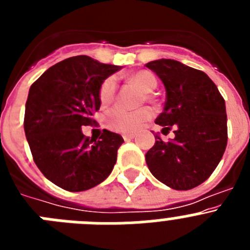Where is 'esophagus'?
<instances>
[{
	"label": "esophagus",
	"mask_w": 250,
	"mask_h": 250,
	"mask_svg": "<svg viewBox=\"0 0 250 250\" xmlns=\"http://www.w3.org/2000/svg\"><path fill=\"white\" fill-rule=\"evenodd\" d=\"M123 138L125 141H129V140H131V139L135 138V134H124Z\"/></svg>",
	"instance_id": "esophagus-1"
}]
</instances>
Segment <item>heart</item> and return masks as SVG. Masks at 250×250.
Wrapping results in <instances>:
<instances>
[{"instance_id":"obj_1","label":"heart","mask_w":250,"mask_h":250,"mask_svg":"<svg viewBox=\"0 0 250 250\" xmlns=\"http://www.w3.org/2000/svg\"><path fill=\"white\" fill-rule=\"evenodd\" d=\"M130 80L140 87L145 94H149L155 89L158 85L156 77L154 74L146 70L135 72L130 76ZM116 80L115 77H107L101 83L99 90V99L103 105H107L111 103L116 94ZM151 116V111L149 109H139V110H125L121 107H115L110 110L105 115V124L109 129L115 130L119 132H132L138 130L146 120Z\"/></svg>"}]
</instances>
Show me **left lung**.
I'll use <instances>...</instances> for the list:
<instances>
[{"instance_id": "obj_1", "label": "left lung", "mask_w": 250, "mask_h": 250, "mask_svg": "<svg viewBox=\"0 0 250 250\" xmlns=\"http://www.w3.org/2000/svg\"><path fill=\"white\" fill-rule=\"evenodd\" d=\"M167 90L164 111L155 124L175 138L155 144L145 155L151 174L175 190H189L211 175L227 147L225 101L205 72L170 59L146 63Z\"/></svg>"}]
</instances>
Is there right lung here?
I'll return each instance as SVG.
<instances>
[{"mask_svg":"<svg viewBox=\"0 0 250 250\" xmlns=\"http://www.w3.org/2000/svg\"><path fill=\"white\" fill-rule=\"evenodd\" d=\"M120 68L81 55L51 66L31 85L26 139L41 173L65 190L91 189L112 171L124 139L104 130L99 140H92L81 127L92 125L101 105V83Z\"/></svg>","mask_w":250,"mask_h":250,"instance_id":"add662e5","label":"right lung"}]
</instances>
